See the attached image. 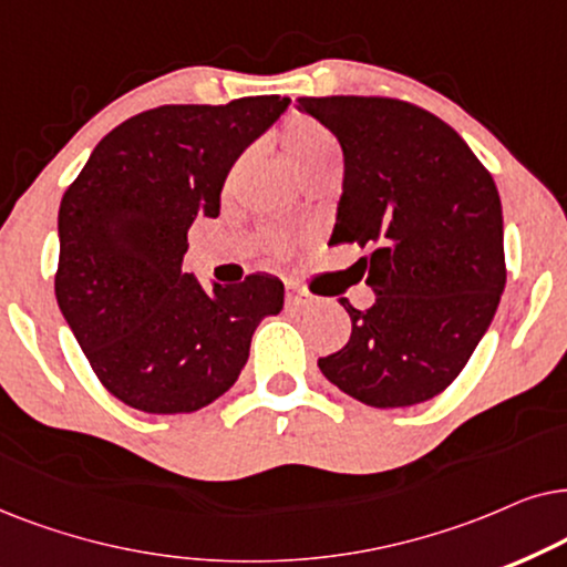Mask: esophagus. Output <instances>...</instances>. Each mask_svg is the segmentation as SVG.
Here are the masks:
<instances>
[{
    "mask_svg": "<svg viewBox=\"0 0 567 567\" xmlns=\"http://www.w3.org/2000/svg\"><path fill=\"white\" fill-rule=\"evenodd\" d=\"M285 298H288V306L290 308H308V306H313V296H308V292L300 290L298 285H288V292H285Z\"/></svg>",
    "mask_w": 567,
    "mask_h": 567,
    "instance_id": "obj_1",
    "label": "esophagus"
}]
</instances>
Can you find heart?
<instances>
[{
    "label": "heart",
    "mask_w": 567,
    "mask_h": 567,
    "mask_svg": "<svg viewBox=\"0 0 567 567\" xmlns=\"http://www.w3.org/2000/svg\"><path fill=\"white\" fill-rule=\"evenodd\" d=\"M279 142H282L285 155L290 157V163L296 165L300 176L319 168L321 163L331 161V157H339V142L334 134L327 126H321L316 118L303 116V113H296V116L285 121ZM275 246L282 248L285 240L277 238Z\"/></svg>",
    "instance_id": "b5f03b06"
}]
</instances>
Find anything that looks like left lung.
<instances>
[{"instance_id": "left-lung-1", "label": "left lung", "mask_w": 567, "mask_h": 567, "mask_svg": "<svg viewBox=\"0 0 567 567\" xmlns=\"http://www.w3.org/2000/svg\"><path fill=\"white\" fill-rule=\"evenodd\" d=\"M344 153L329 246H373L375 303L352 319L327 379L371 406L427 402L462 373L505 288L495 181L446 121L394 97H298Z\"/></svg>"}]
</instances>
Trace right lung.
Instances as JSON below:
<instances>
[{"label": "right lung", "mask_w": 567, "mask_h": 567, "mask_svg": "<svg viewBox=\"0 0 567 567\" xmlns=\"http://www.w3.org/2000/svg\"><path fill=\"white\" fill-rule=\"evenodd\" d=\"M288 105L256 95L137 113L64 192L56 303L103 386L134 410L213 404L238 381L264 316L282 311L277 277L207 290L181 264L192 223L220 215L233 163Z\"/></svg>", "instance_id": "obj_1"}]
</instances>
